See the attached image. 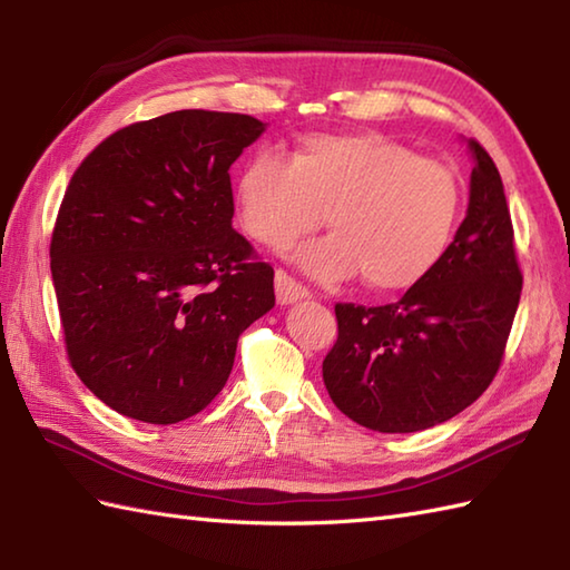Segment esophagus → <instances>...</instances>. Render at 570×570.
<instances>
[{
  "label": "esophagus",
  "instance_id": "34e87169",
  "mask_svg": "<svg viewBox=\"0 0 570 570\" xmlns=\"http://www.w3.org/2000/svg\"><path fill=\"white\" fill-rule=\"evenodd\" d=\"M276 301L282 306L294 304V301L308 298V288L301 286L294 276H288L284 269H276Z\"/></svg>",
  "mask_w": 570,
  "mask_h": 570
}]
</instances>
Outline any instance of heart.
Masks as SVG:
<instances>
[{
	"mask_svg": "<svg viewBox=\"0 0 570 570\" xmlns=\"http://www.w3.org/2000/svg\"><path fill=\"white\" fill-rule=\"evenodd\" d=\"M239 217L266 247L323 223L333 235L292 252L318 282L362 276L370 292H404L441 262L463 210L455 168L380 131L313 135L292 159L264 149L237 180Z\"/></svg>",
	"mask_w": 570,
	"mask_h": 570,
	"instance_id": "obj_1",
	"label": "heart"
}]
</instances>
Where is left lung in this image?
<instances>
[{
  "mask_svg": "<svg viewBox=\"0 0 570 570\" xmlns=\"http://www.w3.org/2000/svg\"><path fill=\"white\" fill-rule=\"evenodd\" d=\"M468 147V213L441 262L396 304H335L337 341L323 382L365 429H431L468 409L500 370L522 269L498 166L475 139Z\"/></svg>",
  "mask_w": 570,
  "mask_h": 570,
  "instance_id": "1",
  "label": "left lung"
}]
</instances>
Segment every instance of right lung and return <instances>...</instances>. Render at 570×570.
<instances>
[{
    "label": "right lung",
    "instance_id": "obj_1",
    "mask_svg": "<svg viewBox=\"0 0 570 570\" xmlns=\"http://www.w3.org/2000/svg\"><path fill=\"white\" fill-rule=\"evenodd\" d=\"M259 119L178 110L100 141L72 174L51 276L72 370L117 414L178 423L233 372L274 308V269L233 229L229 166Z\"/></svg>",
    "mask_w": 570,
    "mask_h": 570
}]
</instances>
